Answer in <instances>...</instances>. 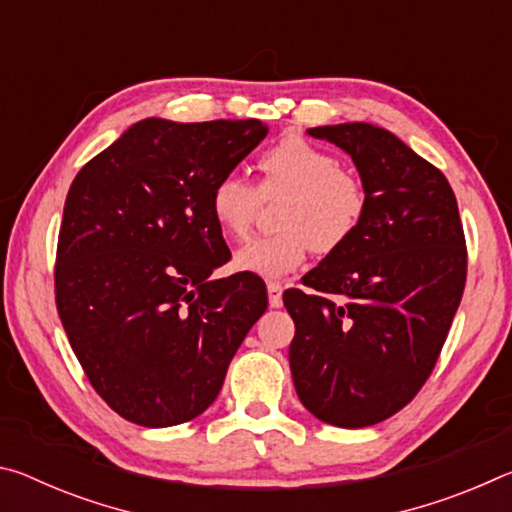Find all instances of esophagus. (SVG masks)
<instances>
[{"label": "esophagus", "mask_w": 512, "mask_h": 512, "mask_svg": "<svg viewBox=\"0 0 512 512\" xmlns=\"http://www.w3.org/2000/svg\"><path fill=\"white\" fill-rule=\"evenodd\" d=\"M266 291H268V305H271L273 309L282 307V284L280 282H268L266 284Z\"/></svg>", "instance_id": "esophagus-1"}]
</instances>
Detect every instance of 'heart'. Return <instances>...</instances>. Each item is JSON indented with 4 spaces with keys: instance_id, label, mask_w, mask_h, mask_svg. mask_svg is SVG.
<instances>
[{
    "instance_id": "b5f03b06",
    "label": "heart",
    "mask_w": 512,
    "mask_h": 512,
    "mask_svg": "<svg viewBox=\"0 0 512 512\" xmlns=\"http://www.w3.org/2000/svg\"><path fill=\"white\" fill-rule=\"evenodd\" d=\"M259 194L289 192L277 214L282 230L250 241L235 255L237 268L259 277H284L305 264L309 250L332 253L352 237L366 210V196L341 162L300 135H284L259 155ZM257 189L237 173L219 178L210 212L225 235L244 241L259 210Z\"/></svg>"
}]
</instances>
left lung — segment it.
<instances>
[{"mask_svg": "<svg viewBox=\"0 0 512 512\" xmlns=\"http://www.w3.org/2000/svg\"><path fill=\"white\" fill-rule=\"evenodd\" d=\"M359 171L366 210L352 237L289 289L293 386L318 420L370 427L404 409L431 375L465 287L456 196L433 164L386 128H307Z\"/></svg>", "mask_w": 512, "mask_h": 512, "instance_id": "left-lung-1", "label": "left lung"}]
</instances>
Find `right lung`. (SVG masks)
Here are the masks:
<instances>
[{"label": "right lung", "mask_w": 512, "mask_h": 512, "mask_svg": "<svg viewBox=\"0 0 512 512\" xmlns=\"http://www.w3.org/2000/svg\"><path fill=\"white\" fill-rule=\"evenodd\" d=\"M259 119L133 124L76 173L56 257L69 345L112 411L142 427L201 415L268 307L230 259L210 212L214 183L264 140Z\"/></svg>", "instance_id": "right-lung-1"}]
</instances>
